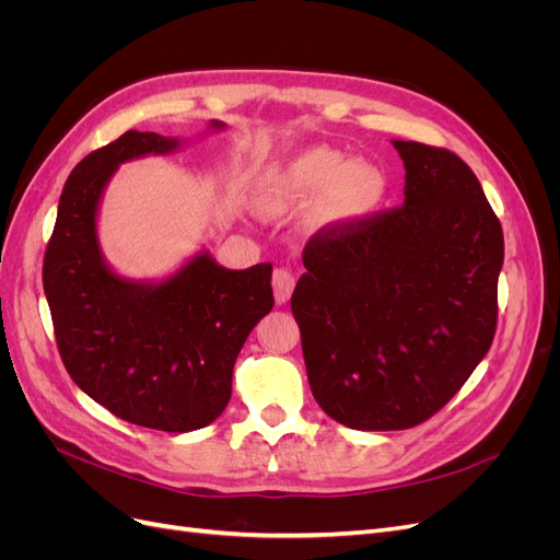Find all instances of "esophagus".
<instances>
[{
  "label": "esophagus",
  "instance_id": "esophagus-1",
  "mask_svg": "<svg viewBox=\"0 0 560 560\" xmlns=\"http://www.w3.org/2000/svg\"><path fill=\"white\" fill-rule=\"evenodd\" d=\"M294 284H296V278H294L292 270H287V268H276L273 270V294H276L278 306H282V303L290 301V296L294 292Z\"/></svg>",
  "mask_w": 560,
  "mask_h": 560
}]
</instances>
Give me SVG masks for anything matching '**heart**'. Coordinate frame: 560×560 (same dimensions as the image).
Listing matches in <instances>:
<instances>
[{"label": "heart", "mask_w": 560, "mask_h": 560, "mask_svg": "<svg viewBox=\"0 0 560 560\" xmlns=\"http://www.w3.org/2000/svg\"><path fill=\"white\" fill-rule=\"evenodd\" d=\"M387 191V175L376 163L313 147L264 171L254 186V206L266 217H287L313 206L315 229L343 231L376 217Z\"/></svg>", "instance_id": "b5f03b06"}]
</instances>
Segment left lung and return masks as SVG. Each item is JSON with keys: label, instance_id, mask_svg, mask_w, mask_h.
<instances>
[{"label": "left lung", "instance_id": "8db88e82", "mask_svg": "<svg viewBox=\"0 0 560 560\" xmlns=\"http://www.w3.org/2000/svg\"><path fill=\"white\" fill-rule=\"evenodd\" d=\"M404 206L317 231L292 294L308 383L352 430H406L434 416L493 343L500 219L453 151L393 140Z\"/></svg>", "mask_w": 560, "mask_h": 560}]
</instances>
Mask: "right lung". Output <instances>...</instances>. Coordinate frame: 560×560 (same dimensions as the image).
<instances>
[{
    "mask_svg": "<svg viewBox=\"0 0 560 560\" xmlns=\"http://www.w3.org/2000/svg\"><path fill=\"white\" fill-rule=\"evenodd\" d=\"M210 121V130H222ZM177 138L128 130L67 177L44 254V294L62 364L116 418L161 432H191L222 416L233 364L273 308L270 273L219 266L198 252L165 280H130L105 261L97 210L116 167L171 154Z\"/></svg>",
    "mask_w": 560,
    "mask_h": 560,
    "instance_id": "1",
    "label": "right lung"
}]
</instances>
